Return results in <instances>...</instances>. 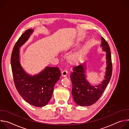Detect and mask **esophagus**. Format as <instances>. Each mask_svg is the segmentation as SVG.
Segmentation results:
<instances>
[{"label":"esophagus","instance_id":"esophagus-1","mask_svg":"<svg viewBox=\"0 0 129 129\" xmlns=\"http://www.w3.org/2000/svg\"><path fill=\"white\" fill-rule=\"evenodd\" d=\"M67 75V71L66 70H64L61 73V76L62 77H65Z\"/></svg>","mask_w":129,"mask_h":129}]
</instances>
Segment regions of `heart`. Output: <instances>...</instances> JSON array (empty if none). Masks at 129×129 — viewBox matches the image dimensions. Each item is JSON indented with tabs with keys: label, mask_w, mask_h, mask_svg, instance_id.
<instances>
[{
	"label": "heart",
	"mask_w": 129,
	"mask_h": 129,
	"mask_svg": "<svg viewBox=\"0 0 129 129\" xmlns=\"http://www.w3.org/2000/svg\"><path fill=\"white\" fill-rule=\"evenodd\" d=\"M78 43H71L67 46L65 49V52H68L73 48L78 46ZM85 54V48L84 47H80L75 51L70 53L67 57V60L69 64L72 65H76L79 64L83 59Z\"/></svg>",
	"instance_id": "1"
}]
</instances>
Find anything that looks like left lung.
<instances>
[{"mask_svg": "<svg viewBox=\"0 0 129 129\" xmlns=\"http://www.w3.org/2000/svg\"><path fill=\"white\" fill-rule=\"evenodd\" d=\"M100 46L106 52V68L104 79L100 84L92 85L87 79V63L84 62L75 67L70 75L72 84L71 93L75 102L81 106H89L100 98L111 79L112 72L111 54L108 43L103 38Z\"/></svg>", "mask_w": 129, "mask_h": 129, "instance_id": "8db88e82", "label": "left lung"}]
</instances>
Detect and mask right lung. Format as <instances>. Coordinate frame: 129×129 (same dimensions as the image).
I'll use <instances>...</instances> for the list:
<instances>
[{
	"label": "right lung",
	"mask_w": 129,
	"mask_h": 129,
	"mask_svg": "<svg viewBox=\"0 0 129 129\" xmlns=\"http://www.w3.org/2000/svg\"><path fill=\"white\" fill-rule=\"evenodd\" d=\"M34 31L32 28L26 30L16 43L11 63L15 85L20 95L30 105L41 107L50 101L61 72L58 67L46 66L37 74L31 75L24 69L20 63V48L28 40Z\"/></svg>",
	"instance_id": "add662e5"
}]
</instances>
